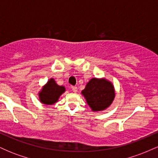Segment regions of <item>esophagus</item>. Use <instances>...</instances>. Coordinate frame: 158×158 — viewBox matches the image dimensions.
Instances as JSON below:
<instances>
[{
    "instance_id": "esophagus-1",
    "label": "esophagus",
    "mask_w": 158,
    "mask_h": 158,
    "mask_svg": "<svg viewBox=\"0 0 158 158\" xmlns=\"http://www.w3.org/2000/svg\"><path fill=\"white\" fill-rule=\"evenodd\" d=\"M71 90L73 92V93H77V87H75V86H72L71 87Z\"/></svg>"
}]
</instances>
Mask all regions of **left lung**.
<instances>
[{
  "instance_id": "8db88e82",
  "label": "left lung",
  "mask_w": 158,
  "mask_h": 158,
  "mask_svg": "<svg viewBox=\"0 0 158 158\" xmlns=\"http://www.w3.org/2000/svg\"><path fill=\"white\" fill-rule=\"evenodd\" d=\"M92 111H103L113 102L115 89L112 82L106 78H92L81 90Z\"/></svg>"
}]
</instances>
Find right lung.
Instances as JSON below:
<instances>
[{
  "label": "right lung",
  "mask_w": 158,
  "mask_h": 158,
  "mask_svg": "<svg viewBox=\"0 0 158 158\" xmlns=\"http://www.w3.org/2000/svg\"><path fill=\"white\" fill-rule=\"evenodd\" d=\"M65 87L57 85L53 78H50L39 91V99L42 104L52 106L59 101V97L65 92Z\"/></svg>",
  "instance_id": "right-lung-1"
}]
</instances>
